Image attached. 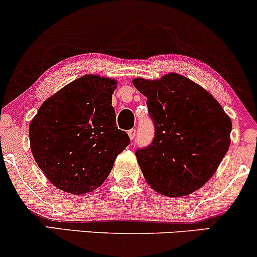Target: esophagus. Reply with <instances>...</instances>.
Listing matches in <instances>:
<instances>
[{
	"instance_id": "obj_1",
	"label": "esophagus",
	"mask_w": 257,
	"mask_h": 257,
	"mask_svg": "<svg viewBox=\"0 0 257 257\" xmlns=\"http://www.w3.org/2000/svg\"><path fill=\"white\" fill-rule=\"evenodd\" d=\"M128 137L131 140H134L135 137H137V131H135V129H131V131L128 132Z\"/></svg>"
}]
</instances>
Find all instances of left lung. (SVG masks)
Here are the masks:
<instances>
[{
    "label": "left lung",
    "instance_id": "1",
    "mask_svg": "<svg viewBox=\"0 0 257 257\" xmlns=\"http://www.w3.org/2000/svg\"><path fill=\"white\" fill-rule=\"evenodd\" d=\"M133 85L147 98L156 128L152 144L137 152L147 184L170 197L200 189L228 151L231 118L209 92L181 74L135 78Z\"/></svg>",
    "mask_w": 257,
    "mask_h": 257
}]
</instances>
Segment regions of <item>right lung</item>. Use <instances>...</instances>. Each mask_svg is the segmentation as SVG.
Here are the masks:
<instances>
[{
	"label": "right lung",
	"instance_id": "1",
	"mask_svg": "<svg viewBox=\"0 0 257 257\" xmlns=\"http://www.w3.org/2000/svg\"><path fill=\"white\" fill-rule=\"evenodd\" d=\"M116 88V79L86 74L46 99L31 120L33 158L60 190L73 195L95 190L129 145L111 105Z\"/></svg>",
	"mask_w": 257,
	"mask_h": 257
}]
</instances>
